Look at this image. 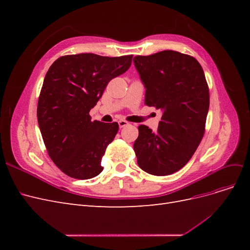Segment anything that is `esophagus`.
I'll list each match as a JSON object with an SVG mask.
<instances>
[{
  "mask_svg": "<svg viewBox=\"0 0 250 250\" xmlns=\"http://www.w3.org/2000/svg\"><path fill=\"white\" fill-rule=\"evenodd\" d=\"M118 123H119L120 128H123V127H125V126H127V125H128V122H127V121H124V120H120Z\"/></svg>",
  "mask_w": 250,
  "mask_h": 250,
  "instance_id": "esophagus-1",
  "label": "esophagus"
}]
</instances>
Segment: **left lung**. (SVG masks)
Here are the masks:
<instances>
[{
    "label": "left lung",
    "mask_w": 250,
    "mask_h": 250,
    "mask_svg": "<svg viewBox=\"0 0 250 250\" xmlns=\"http://www.w3.org/2000/svg\"><path fill=\"white\" fill-rule=\"evenodd\" d=\"M146 88L145 104L163 115L155 132L139 126L133 144L139 167L156 176L185 167L203 138L209 106L208 86L200 63L176 51L135 56Z\"/></svg>",
    "instance_id": "8db88e82"
}]
</instances>
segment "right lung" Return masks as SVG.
<instances>
[{
	"instance_id": "1",
	"label": "right lung",
	"mask_w": 250,
	"mask_h": 250,
	"mask_svg": "<svg viewBox=\"0 0 250 250\" xmlns=\"http://www.w3.org/2000/svg\"><path fill=\"white\" fill-rule=\"evenodd\" d=\"M132 55L93 53L56 59L44 77L37 121L49 156L67 176L89 179L102 172V156L119 130L117 122L92 121L89 110L108 82L125 73Z\"/></svg>"
}]
</instances>
